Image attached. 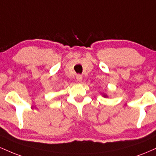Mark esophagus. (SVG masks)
<instances>
[{
    "mask_svg": "<svg viewBox=\"0 0 156 156\" xmlns=\"http://www.w3.org/2000/svg\"><path fill=\"white\" fill-rule=\"evenodd\" d=\"M82 79H83V77H82V76H80V75H78V76H76V80L78 82H80Z\"/></svg>",
    "mask_w": 156,
    "mask_h": 156,
    "instance_id": "esophagus-1",
    "label": "esophagus"
}]
</instances>
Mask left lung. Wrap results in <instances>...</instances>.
Segmentation results:
<instances>
[{
  "instance_id": "8db88e82",
  "label": "left lung",
  "mask_w": 156,
  "mask_h": 156,
  "mask_svg": "<svg viewBox=\"0 0 156 156\" xmlns=\"http://www.w3.org/2000/svg\"><path fill=\"white\" fill-rule=\"evenodd\" d=\"M101 94H102V96L103 97V98H108V96L106 94H105V93H101Z\"/></svg>"
}]
</instances>
